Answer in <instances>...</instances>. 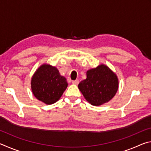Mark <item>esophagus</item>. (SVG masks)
I'll return each instance as SVG.
<instances>
[{
    "instance_id": "1",
    "label": "esophagus",
    "mask_w": 151,
    "mask_h": 151,
    "mask_svg": "<svg viewBox=\"0 0 151 151\" xmlns=\"http://www.w3.org/2000/svg\"><path fill=\"white\" fill-rule=\"evenodd\" d=\"M72 83L74 84V85H78V84L79 83V81H78V80L72 81Z\"/></svg>"
}]
</instances>
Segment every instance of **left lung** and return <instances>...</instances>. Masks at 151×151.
<instances>
[{"label": "left lung", "instance_id": "1", "mask_svg": "<svg viewBox=\"0 0 151 151\" xmlns=\"http://www.w3.org/2000/svg\"><path fill=\"white\" fill-rule=\"evenodd\" d=\"M78 87L84 97L92 105L99 106L109 102L118 90L116 76L104 65L86 72V78L78 84Z\"/></svg>", "mask_w": 151, "mask_h": 151}]
</instances>
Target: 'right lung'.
I'll use <instances>...</instances> for the list:
<instances>
[{
	"mask_svg": "<svg viewBox=\"0 0 151 151\" xmlns=\"http://www.w3.org/2000/svg\"><path fill=\"white\" fill-rule=\"evenodd\" d=\"M68 86L66 79L54 66L43 65L36 71L31 81L33 94L45 104L57 102Z\"/></svg>",
	"mask_w": 151,
	"mask_h": 151,
	"instance_id": "add662e5",
	"label": "right lung"
}]
</instances>
